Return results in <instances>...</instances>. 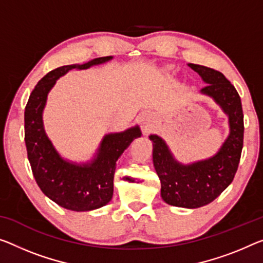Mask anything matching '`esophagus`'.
I'll return each mask as SVG.
<instances>
[{"label":"esophagus","instance_id":"obj_1","mask_svg":"<svg viewBox=\"0 0 263 263\" xmlns=\"http://www.w3.org/2000/svg\"><path fill=\"white\" fill-rule=\"evenodd\" d=\"M143 127H144V130H145V132H148L149 128H151V126H149V124H148L147 122H143Z\"/></svg>","mask_w":263,"mask_h":263}]
</instances>
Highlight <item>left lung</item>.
I'll return each instance as SVG.
<instances>
[{
  "label": "left lung",
  "instance_id": "obj_1",
  "mask_svg": "<svg viewBox=\"0 0 263 263\" xmlns=\"http://www.w3.org/2000/svg\"><path fill=\"white\" fill-rule=\"evenodd\" d=\"M205 86L200 92L214 100L228 116L229 134L216 154L208 159L182 163L175 159L165 141L149 135L153 162L161 181V197L175 207L195 209L211 203L235 176L243 147V112L235 87L222 72L200 64L188 63Z\"/></svg>",
  "mask_w": 263,
  "mask_h": 263
}]
</instances>
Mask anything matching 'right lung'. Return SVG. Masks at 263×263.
Instances as JSON below:
<instances>
[{
  "label": "right lung",
  "instance_id": "add662e5",
  "mask_svg": "<svg viewBox=\"0 0 263 263\" xmlns=\"http://www.w3.org/2000/svg\"><path fill=\"white\" fill-rule=\"evenodd\" d=\"M110 60L112 56H104L49 71L36 84L24 110V141L36 183L44 195L69 211L89 212L109 203L114 192L116 162L142 133L139 126H135L106 134L89 161L72 162L60 155L48 137L43 110L48 94L61 76L69 70H84Z\"/></svg>",
  "mask_w": 263,
  "mask_h": 263
}]
</instances>
